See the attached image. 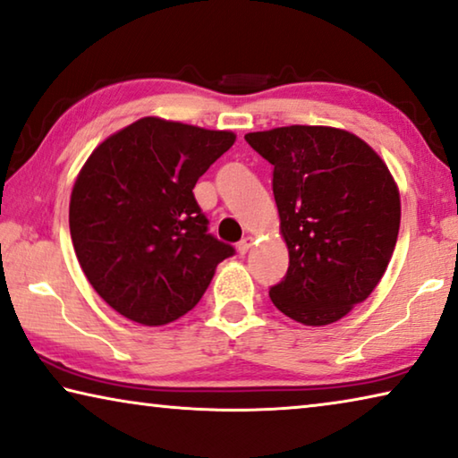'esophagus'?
Wrapping results in <instances>:
<instances>
[{"label":"esophagus","mask_w":458,"mask_h":458,"mask_svg":"<svg viewBox=\"0 0 458 458\" xmlns=\"http://www.w3.org/2000/svg\"><path fill=\"white\" fill-rule=\"evenodd\" d=\"M250 246H252V238L250 236H244L241 242H238V252H241V255H246V252L250 250Z\"/></svg>","instance_id":"obj_1"}]
</instances>
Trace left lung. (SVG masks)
Returning a JSON list of instances; mask_svg holds the SVG:
<instances>
[{
    "label": "left lung",
    "instance_id": "1",
    "mask_svg": "<svg viewBox=\"0 0 458 458\" xmlns=\"http://www.w3.org/2000/svg\"><path fill=\"white\" fill-rule=\"evenodd\" d=\"M244 140L273 165V195L287 242L275 308L326 326L371 295L394 255L399 191L365 140L328 126H285Z\"/></svg>",
    "mask_w": 458,
    "mask_h": 458
}]
</instances>
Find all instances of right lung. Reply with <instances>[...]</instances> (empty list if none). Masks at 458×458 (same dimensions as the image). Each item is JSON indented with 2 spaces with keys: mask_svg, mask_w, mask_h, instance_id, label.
I'll return each mask as SVG.
<instances>
[{
  "mask_svg": "<svg viewBox=\"0 0 458 458\" xmlns=\"http://www.w3.org/2000/svg\"><path fill=\"white\" fill-rule=\"evenodd\" d=\"M236 136L142 118L87 158L69 206L71 241L85 277L128 320L163 326L206 293L234 246L208 232L198 179Z\"/></svg>",
  "mask_w": 458,
  "mask_h": 458,
  "instance_id": "add662e5",
  "label": "right lung"
}]
</instances>
